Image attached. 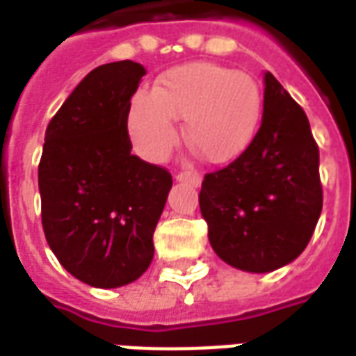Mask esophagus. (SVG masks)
Returning a JSON list of instances; mask_svg holds the SVG:
<instances>
[{
	"mask_svg": "<svg viewBox=\"0 0 356 356\" xmlns=\"http://www.w3.org/2000/svg\"><path fill=\"white\" fill-rule=\"evenodd\" d=\"M175 181H179V183H186V185L200 186L202 175L198 171H181V173L175 175Z\"/></svg>",
	"mask_w": 356,
	"mask_h": 356,
	"instance_id": "esophagus-1",
	"label": "esophagus"
}]
</instances>
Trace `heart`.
Wrapping results in <instances>:
<instances>
[{"instance_id": "heart-1", "label": "heart", "mask_w": 356, "mask_h": 356, "mask_svg": "<svg viewBox=\"0 0 356 356\" xmlns=\"http://www.w3.org/2000/svg\"><path fill=\"white\" fill-rule=\"evenodd\" d=\"M263 93L254 76L213 63L171 68L131 99L127 127L139 154L162 160L177 139L173 120L185 118L183 137L209 163H227L246 150L259 129Z\"/></svg>"}]
</instances>
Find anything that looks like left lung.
I'll return each instance as SVG.
<instances>
[{
    "instance_id": "8db88e82",
    "label": "left lung",
    "mask_w": 356,
    "mask_h": 356,
    "mask_svg": "<svg viewBox=\"0 0 356 356\" xmlns=\"http://www.w3.org/2000/svg\"><path fill=\"white\" fill-rule=\"evenodd\" d=\"M198 198L209 244L240 270L270 273L309 244L322 211L318 145L303 108L270 72L255 139L227 168L206 173Z\"/></svg>"
}]
</instances>
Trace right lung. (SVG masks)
Returning a JSON list of instances; mask_svg holds the SVG:
<instances>
[{
  "mask_svg": "<svg viewBox=\"0 0 356 356\" xmlns=\"http://www.w3.org/2000/svg\"><path fill=\"white\" fill-rule=\"evenodd\" d=\"M147 70L133 60L95 68L51 118L38 185L42 225L58 263L95 288L137 280L173 179L131 154L127 114Z\"/></svg>",
  "mask_w": 356,
  "mask_h": 356,
  "instance_id": "obj_1",
  "label": "right lung"
}]
</instances>
